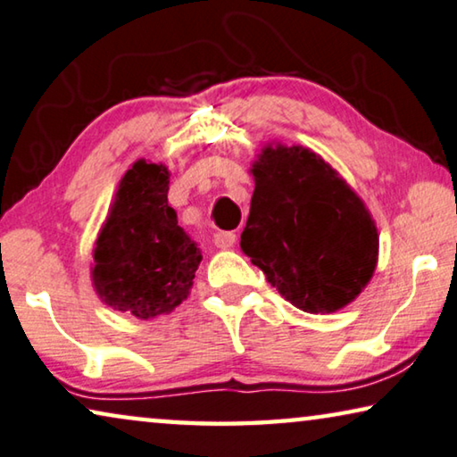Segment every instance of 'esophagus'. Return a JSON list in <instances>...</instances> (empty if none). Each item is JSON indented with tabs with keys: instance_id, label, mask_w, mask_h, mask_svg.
Masks as SVG:
<instances>
[{
	"instance_id": "1",
	"label": "esophagus",
	"mask_w": 457,
	"mask_h": 457,
	"mask_svg": "<svg viewBox=\"0 0 457 457\" xmlns=\"http://www.w3.org/2000/svg\"><path fill=\"white\" fill-rule=\"evenodd\" d=\"M235 243H237V235L233 230H219V233L214 235V245L220 249L235 247Z\"/></svg>"
}]
</instances>
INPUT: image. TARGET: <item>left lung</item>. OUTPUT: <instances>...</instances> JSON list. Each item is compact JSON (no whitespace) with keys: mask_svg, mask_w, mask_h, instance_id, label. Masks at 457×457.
I'll return each mask as SVG.
<instances>
[{"mask_svg":"<svg viewBox=\"0 0 457 457\" xmlns=\"http://www.w3.org/2000/svg\"><path fill=\"white\" fill-rule=\"evenodd\" d=\"M241 249L300 311L331 314L353 302L378 265L376 222L363 200L306 146L265 145Z\"/></svg>","mask_w":457,"mask_h":457,"instance_id":"1","label":"left lung"}]
</instances>
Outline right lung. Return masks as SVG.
Masks as SVG:
<instances>
[{"mask_svg":"<svg viewBox=\"0 0 457 457\" xmlns=\"http://www.w3.org/2000/svg\"><path fill=\"white\" fill-rule=\"evenodd\" d=\"M170 170L138 159L118 184L96 238L91 284L102 302L140 320L189 296L202 253L167 202Z\"/></svg>","mask_w":457,"mask_h":457,"instance_id":"1","label":"right lung"}]
</instances>
